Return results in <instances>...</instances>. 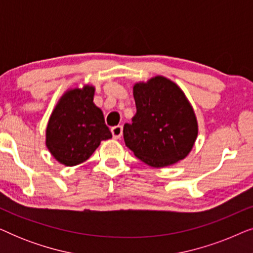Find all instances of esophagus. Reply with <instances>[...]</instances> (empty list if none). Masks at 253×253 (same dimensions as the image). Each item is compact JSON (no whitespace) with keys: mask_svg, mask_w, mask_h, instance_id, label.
<instances>
[{"mask_svg":"<svg viewBox=\"0 0 253 253\" xmlns=\"http://www.w3.org/2000/svg\"><path fill=\"white\" fill-rule=\"evenodd\" d=\"M112 134H113V138H115V139H119L122 136L123 133V127L121 126H113L112 127Z\"/></svg>","mask_w":253,"mask_h":253,"instance_id":"obj_1","label":"esophagus"}]
</instances>
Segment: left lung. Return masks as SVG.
<instances>
[{"instance_id":"8db88e82","label":"left lung","mask_w":253,"mask_h":253,"mask_svg":"<svg viewBox=\"0 0 253 253\" xmlns=\"http://www.w3.org/2000/svg\"><path fill=\"white\" fill-rule=\"evenodd\" d=\"M137 113L126 123V145L138 159L154 168L183 160L198 136L192 106L170 79L157 76L133 86Z\"/></svg>"}]
</instances>
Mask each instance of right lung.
<instances>
[{
  "mask_svg": "<svg viewBox=\"0 0 253 253\" xmlns=\"http://www.w3.org/2000/svg\"><path fill=\"white\" fill-rule=\"evenodd\" d=\"M93 96L94 87L91 85L69 89L48 121L46 146L60 164L68 167L86 161L102 140L112 138Z\"/></svg>",
  "mask_w": 253,
  "mask_h": 253,
  "instance_id": "1",
  "label": "right lung"
}]
</instances>
